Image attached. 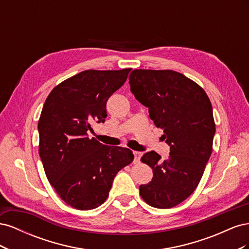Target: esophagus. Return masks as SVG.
<instances>
[{
  "mask_svg": "<svg viewBox=\"0 0 249 249\" xmlns=\"http://www.w3.org/2000/svg\"><path fill=\"white\" fill-rule=\"evenodd\" d=\"M134 163H138L140 161V158L142 156V153L140 152H134Z\"/></svg>",
  "mask_w": 249,
  "mask_h": 249,
  "instance_id": "34e87169",
  "label": "esophagus"
}]
</instances>
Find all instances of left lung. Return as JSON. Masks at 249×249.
I'll use <instances>...</instances> for the list:
<instances>
[{"mask_svg": "<svg viewBox=\"0 0 249 249\" xmlns=\"http://www.w3.org/2000/svg\"><path fill=\"white\" fill-rule=\"evenodd\" d=\"M131 91L149 117L163 130L169 157L147 152L141 161L154 177L141 185V197L149 206L170 209L196 189L212 154L215 123L207 93L184 74L173 71L134 70L129 77Z\"/></svg>", "mask_w": 249, "mask_h": 249, "instance_id": "8db88e82", "label": "left lung"}]
</instances>
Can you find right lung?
<instances>
[{"instance_id": "right-lung-1", "label": "right lung", "mask_w": 249, "mask_h": 249, "mask_svg": "<svg viewBox=\"0 0 249 249\" xmlns=\"http://www.w3.org/2000/svg\"><path fill=\"white\" fill-rule=\"evenodd\" d=\"M131 69L84 71L52 90L38 122L39 156L50 184L67 205L92 210L107 199L117 172L134 155L126 147L89 138L92 123H105L109 97Z\"/></svg>"}]
</instances>
